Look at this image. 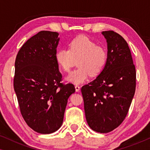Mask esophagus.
I'll use <instances>...</instances> for the list:
<instances>
[{"mask_svg": "<svg viewBox=\"0 0 150 150\" xmlns=\"http://www.w3.org/2000/svg\"><path fill=\"white\" fill-rule=\"evenodd\" d=\"M75 89H76V91H79L80 89H81V87H80V86L79 85H75Z\"/></svg>", "mask_w": 150, "mask_h": 150, "instance_id": "obj_1", "label": "esophagus"}]
</instances>
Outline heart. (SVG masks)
Returning <instances> with one entry per match:
<instances>
[{"mask_svg":"<svg viewBox=\"0 0 150 150\" xmlns=\"http://www.w3.org/2000/svg\"><path fill=\"white\" fill-rule=\"evenodd\" d=\"M107 50L104 46L96 44L88 37L76 38L69 44L68 49L57 51L55 59L63 71L69 72L77 60L79 67L67 76V80L75 84L83 83L90 75L100 74L107 61Z\"/></svg>","mask_w":150,"mask_h":150,"instance_id":"obj_1","label":"heart"}]
</instances>
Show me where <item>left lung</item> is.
<instances>
[{
	"label": "left lung",
	"mask_w": 150,
	"mask_h": 150,
	"mask_svg": "<svg viewBox=\"0 0 150 150\" xmlns=\"http://www.w3.org/2000/svg\"><path fill=\"white\" fill-rule=\"evenodd\" d=\"M108 45L105 67L81 88L87 124L97 132H111L128 114L136 88V69L126 41L113 30L103 31Z\"/></svg>",
	"instance_id": "1"
}]
</instances>
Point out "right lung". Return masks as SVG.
I'll use <instances>...</instances> for the list:
<instances>
[{"label": "right lung", "mask_w": 150, "mask_h": 150, "mask_svg": "<svg viewBox=\"0 0 150 150\" xmlns=\"http://www.w3.org/2000/svg\"><path fill=\"white\" fill-rule=\"evenodd\" d=\"M57 32L42 30L26 41L15 61L13 87L22 117L30 128L50 134L62 125L74 85L62 82L55 59Z\"/></svg>", "instance_id": "add662e5"}]
</instances>
